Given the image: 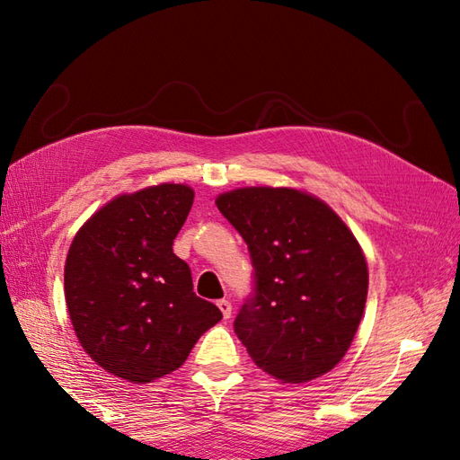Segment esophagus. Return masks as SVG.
I'll return each instance as SVG.
<instances>
[{"label": "esophagus", "mask_w": 460, "mask_h": 460, "mask_svg": "<svg viewBox=\"0 0 460 460\" xmlns=\"http://www.w3.org/2000/svg\"><path fill=\"white\" fill-rule=\"evenodd\" d=\"M217 305H218V309H220L222 316L230 318V314H232V303H230L228 299H220Z\"/></svg>", "instance_id": "esophagus-1"}]
</instances>
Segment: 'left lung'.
Returning a JSON list of instances; mask_svg holds the SVG:
<instances>
[{
	"label": "left lung",
	"instance_id": "1",
	"mask_svg": "<svg viewBox=\"0 0 460 460\" xmlns=\"http://www.w3.org/2000/svg\"><path fill=\"white\" fill-rule=\"evenodd\" d=\"M215 203L242 234L255 267L257 294L234 323L249 357L282 384L324 376L345 357L365 313L363 247L309 191L247 186Z\"/></svg>",
	"mask_w": 460,
	"mask_h": 460
}]
</instances>
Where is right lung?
Wrapping results in <instances>:
<instances>
[{
  "instance_id": "add662e5",
  "label": "right lung",
  "mask_w": 460,
  "mask_h": 460,
  "mask_svg": "<svg viewBox=\"0 0 460 460\" xmlns=\"http://www.w3.org/2000/svg\"><path fill=\"white\" fill-rule=\"evenodd\" d=\"M186 184H157L107 201L80 226L65 261V301L95 365L147 384L184 365L222 318L196 296L190 267L172 253L193 203Z\"/></svg>"
}]
</instances>
